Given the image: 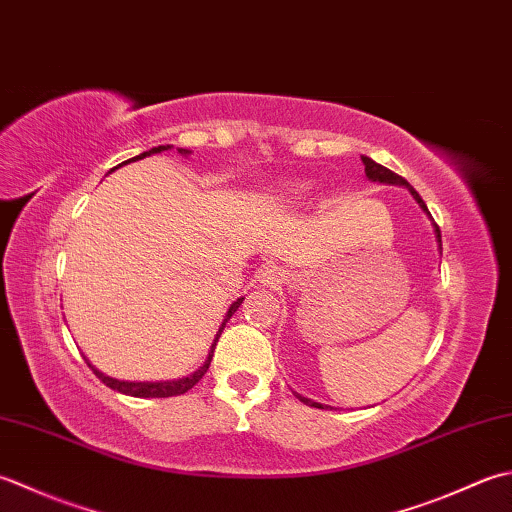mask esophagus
I'll list each match as a JSON object with an SVG mask.
<instances>
[{
    "label": "esophagus",
    "instance_id": "1",
    "mask_svg": "<svg viewBox=\"0 0 512 512\" xmlns=\"http://www.w3.org/2000/svg\"><path fill=\"white\" fill-rule=\"evenodd\" d=\"M260 283L267 285V287H278L280 283H283L285 278V271L280 267H265L263 271H260Z\"/></svg>",
    "mask_w": 512,
    "mask_h": 512
}]
</instances>
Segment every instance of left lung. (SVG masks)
Wrapping results in <instances>:
<instances>
[{"label": "left lung", "mask_w": 512, "mask_h": 512, "mask_svg": "<svg viewBox=\"0 0 512 512\" xmlns=\"http://www.w3.org/2000/svg\"><path fill=\"white\" fill-rule=\"evenodd\" d=\"M362 163H364V172H367V176L371 181H380V183H395V185H406L411 190V194H413V198L417 203H420V207L422 210L429 214V210H426V205H424V201H422V196L417 194L413 187L409 185V181L404 179V176H400V174H395L393 170H389V168H384V165H380V163H375L373 159H369V156H362ZM435 234H437V243L442 245V234H440V227L435 225ZM296 398L300 400V402H305V404H309V406H316V409H322V404H318V402H311V400H307V398H302V395H298L296 393Z\"/></svg>", "instance_id": "left-lung-1"}]
</instances>
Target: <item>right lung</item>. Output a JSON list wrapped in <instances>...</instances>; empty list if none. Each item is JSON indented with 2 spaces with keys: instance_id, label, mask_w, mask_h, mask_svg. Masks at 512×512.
I'll return each instance as SVG.
<instances>
[{
  "instance_id": "add662e5",
  "label": "right lung",
  "mask_w": 512,
  "mask_h": 512,
  "mask_svg": "<svg viewBox=\"0 0 512 512\" xmlns=\"http://www.w3.org/2000/svg\"><path fill=\"white\" fill-rule=\"evenodd\" d=\"M170 145H159V148H152L150 152H143V154H139V156H134V159H128V161H123V163H130V161H139V159H145V156H150V154H156V152H163V150H168ZM183 154H187V150H181ZM123 163H119V168ZM245 298H238L232 307H229V311H227V316H225V320H223V327H225V322L234 316V311L241 307V302H243ZM223 327L218 329V333H216V340H214V344H212V349H210V356H207V360H205V364L198 371H194L192 375H187V378H181V380H170V382H123V380H114V378H108V375H103L99 369H95L92 367V364L88 362V367L95 371V375L97 378L106 384V387H110V389H114V391H119V393H125V395H132V398H172V395H183V393H187L190 391L194 384L203 378V375L207 373V369H210V362H212V356H214V349H216V342H218V338H221V331H223Z\"/></svg>"
}]
</instances>
